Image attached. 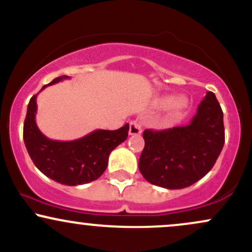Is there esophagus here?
<instances>
[{
	"instance_id": "esophagus-1",
	"label": "esophagus",
	"mask_w": 252,
	"mask_h": 252,
	"mask_svg": "<svg viewBox=\"0 0 252 252\" xmlns=\"http://www.w3.org/2000/svg\"><path fill=\"white\" fill-rule=\"evenodd\" d=\"M142 134V126L138 121H132L129 126V135H141Z\"/></svg>"
}]
</instances>
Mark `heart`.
Wrapping results in <instances>:
<instances>
[{
  "label": "heart",
  "mask_w": 252,
  "mask_h": 252,
  "mask_svg": "<svg viewBox=\"0 0 252 252\" xmlns=\"http://www.w3.org/2000/svg\"><path fill=\"white\" fill-rule=\"evenodd\" d=\"M155 105L158 108H164L167 106V112L170 116H176V115H180L182 111L187 109V106L189 105V99L186 96H176V97H170V96H161L156 98Z\"/></svg>",
  "instance_id": "b5f03b06"
}]
</instances>
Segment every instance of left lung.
I'll use <instances>...</instances> for the list:
<instances>
[{"label": "left lung", "instance_id": "1", "mask_svg": "<svg viewBox=\"0 0 252 252\" xmlns=\"http://www.w3.org/2000/svg\"><path fill=\"white\" fill-rule=\"evenodd\" d=\"M222 111L216 94L206 92L189 124L147 129L138 168L150 184L167 189L189 187L215 166L224 147Z\"/></svg>", "mask_w": 252, "mask_h": 252}]
</instances>
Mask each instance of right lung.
<instances>
[{"mask_svg":"<svg viewBox=\"0 0 252 252\" xmlns=\"http://www.w3.org/2000/svg\"><path fill=\"white\" fill-rule=\"evenodd\" d=\"M68 79L58 77L48 85ZM48 85L42 86L41 91ZM36 96L31 98L24 123V141L36 168L52 180L67 186L97 180L108 167L110 153L128 137L129 124L117 130L97 129L73 141H54L40 131L35 122Z\"/></svg>","mask_w":252,"mask_h":252,"instance_id":"obj_1","label":"right lung"}]
</instances>
